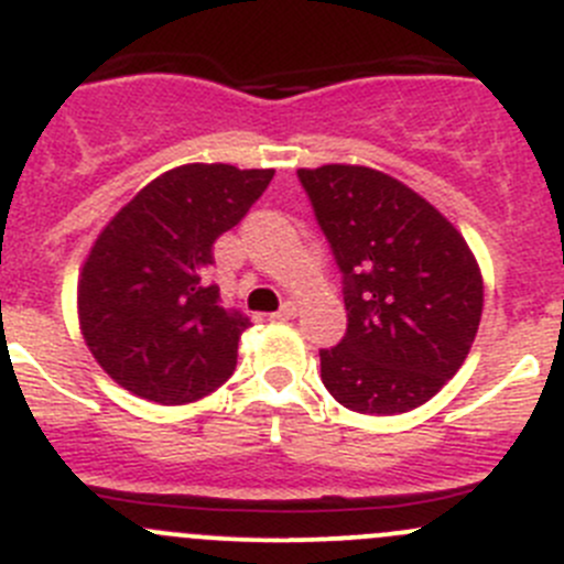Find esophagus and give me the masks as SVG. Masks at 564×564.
<instances>
[{"instance_id": "obj_1", "label": "esophagus", "mask_w": 564, "mask_h": 564, "mask_svg": "<svg viewBox=\"0 0 564 564\" xmlns=\"http://www.w3.org/2000/svg\"><path fill=\"white\" fill-rule=\"evenodd\" d=\"M294 314H297V305L294 303H283L281 308L272 314V319H294Z\"/></svg>"}]
</instances>
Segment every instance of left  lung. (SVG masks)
Segmentation results:
<instances>
[{
	"label": "left lung",
	"mask_w": 564,
	"mask_h": 564,
	"mask_svg": "<svg viewBox=\"0 0 564 564\" xmlns=\"http://www.w3.org/2000/svg\"><path fill=\"white\" fill-rule=\"evenodd\" d=\"M341 272L347 333L322 382L355 413H408L455 377L482 316V275L435 206L371 167L297 171Z\"/></svg>",
	"instance_id": "1"
}]
</instances>
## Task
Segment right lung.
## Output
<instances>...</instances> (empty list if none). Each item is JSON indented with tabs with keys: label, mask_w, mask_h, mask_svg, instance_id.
<instances>
[{
	"label": "right lung",
	"mask_w": 564,
	"mask_h": 564,
	"mask_svg": "<svg viewBox=\"0 0 564 564\" xmlns=\"http://www.w3.org/2000/svg\"><path fill=\"white\" fill-rule=\"evenodd\" d=\"M275 171L184 165L109 220L79 278V322L118 386L160 404L217 391L237 369L250 319L209 281L217 237L239 226Z\"/></svg>",
	"instance_id": "add662e5"
}]
</instances>
